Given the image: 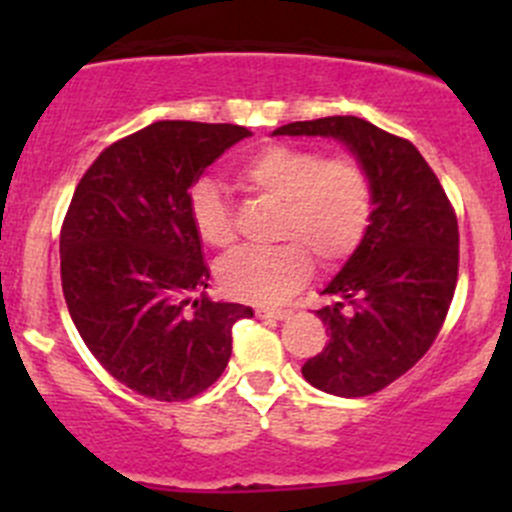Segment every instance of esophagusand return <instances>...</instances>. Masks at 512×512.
Wrapping results in <instances>:
<instances>
[{
	"label": "esophagus",
	"instance_id": "obj_1",
	"mask_svg": "<svg viewBox=\"0 0 512 512\" xmlns=\"http://www.w3.org/2000/svg\"><path fill=\"white\" fill-rule=\"evenodd\" d=\"M255 314L260 319H287L289 314V309H255Z\"/></svg>",
	"mask_w": 512,
	"mask_h": 512
}]
</instances>
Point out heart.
Listing matches in <instances>:
<instances>
[{
    "label": "heart",
    "instance_id": "obj_1",
    "mask_svg": "<svg viewBox=\"0 0 512 512\" xmlns=\"http://www.w3.org/2000/svg\"><path fill=\"white\" fill-rule=\"evenodd\" d=\"M237 180L252 195L280 205L272 250L245 247L218 265L225 294L242 302H277L319 267H337L361 247L374 223V180L361 160L319 148L270 143L237 165ZM190 223L205 245L227 250L237 240L235 213L213 180L190 188Z\"/></svg>",
    "mask_w": 512,
    "mask_h": 512
}]
</instances>
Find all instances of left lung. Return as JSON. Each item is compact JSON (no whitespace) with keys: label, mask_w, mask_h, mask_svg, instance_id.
Returning <instances> with one entry per match:
<instances>
[{"label":"left lung","mask_w":512,"mask_h":512,"mask_svg":"<svg viewBox=\"0 0 512 512\" xmlns=\"http://www.w3.org/2000/svg\"><path fill=\"white\" fill-rule=\"evenodd\" d=\"M277 136H332L374 180L369 235L324 294L329 344L302 376L334 396L376 394L431 349L458 282V220L441 180L406 138L356 116L294 121Z\"/></svg>","instance_id":"8db88e82"}]
</instances>
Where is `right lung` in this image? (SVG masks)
<instances>
[{
    "mask_svg": "<svg viewBox=\"0 0 512 512\" xmlns=\"http://www.w3.org/2000/svg\"><path fill=\"white\" fill-rule=\"evenodd\" d=\"M235 123L158 121L98 153L61 223V289L98 364L136 394L188 401L232 354V324L250 307L205 297L210 270L188 195Z\"/></svg>",
    "mask_w": 512,
    "mask_h": 512,
    "instance_id": "1",
    "label": "right lung"
}]
</instances>
